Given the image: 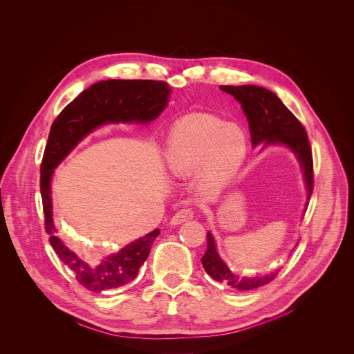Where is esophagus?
<instances>
[{
    "instance_id": "obj_1",
    "label": "esophagus",
    "mask_w": 354,
    "mask_h": 354,
    "mask_svg": "<svg viewBox=\"0 0 354 354\" xmlns=\"http://www.w3.org/2000/svg\"><path fill=\"white\" fill-rule=\"evenodd\" d=\"M194 216V212L192 208H183V209H179L171 219V223L172 225H179L182 222H186L189 219H192Z\"/></svg>"
}]
</instances>
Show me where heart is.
Masks as SVG:
<instances>
[{
  "instance_id": "b5f03b06",
  "label": "heart",
  "mask_w": 354,
  "mask_h": 354,
  "mask_svg": "<svg viewBox=\"0 0 354 354\" xmlns=\"http://www.w3.org/2000/svg\"><path fill=\"white\" fill-rule=\"evenodd\" d=\"M246 153L248 140L241 127L211 115H193L180 121L172 132L167 168L178 178L198 169L201 185L215 189L241 168Z\"/></svg>"
}]
</instances>
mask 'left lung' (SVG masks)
<instances>
[{"mask_svg":"<svg viewBox=\"0 0 354 354\" xmlns=\"http://www.w3.org/2000/svg\"><path fill=\"white\" fill-rule=\"evenodd\" d=\"M219 87L242 104V109L249 121L252 145L254 147L260 143H263L264 147L285 146L296 156L304 175L308 203L314 180L313 154L307 132L297 121V118L285 106L275 93L264 87L253 84ZM201 263L205 272L214 281L225 283L234 290H250L264 286L278 275V271L243 277L232 272L221 260L211 232H207V250Z\"/></svg>","mask_w":354,"mask_h":354,"instance_id":"obj_1","label":"left lung"}]
</instances>
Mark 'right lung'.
Listing matches in <instances>:
<instances>
[{
  "mask_svg": "<svg viewBox=\"0 0 354 354\" xmlns=\"http://www.w3.org/2000/svg\"><path fill=\"white\" fill-rule=\"evenodd\" d=\"M171 88L157 80H101L69 102L51 125L40 168V192L50 245L75 274L76 281L90 292L101 293L132 282L150 254L160 229L106 256L91 266L69 250L57 236L53 218L51 179L54 169L93 131L108 124H149L168 105Z\"/></svg>",
  "mask_w": 354,
  "mask_h": 354,
  "instance_id": "add662e5",
  "label": "right lung"
}]
</instances>
